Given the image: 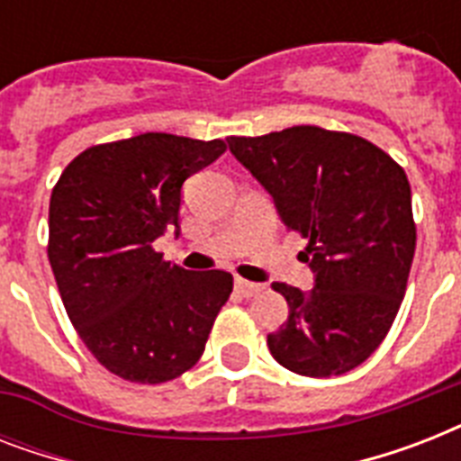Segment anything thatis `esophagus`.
Listing matches in <instances>:
<instances>
[{
    "instance_id": "34e87169",
    "label": "esophagus",
    "mask_w": 461,
    "mask_h": 461,
    "mask_svg": "<svg viewBox=\"0 0 461 461\" xmlns=\"http://www.w3.org/2000/svg\"><path fill=\"white\" fill-rule=\"evenodd\" d=\"M234 287H237V292L241 296H253V294H258L260 289V285H256V282H249V280H241V277H237V280H234Z\"/></svg>"
}]
</instances>
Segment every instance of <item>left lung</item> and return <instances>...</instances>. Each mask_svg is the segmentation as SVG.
Wrapping results in <instances>:
<instances>
[{
    "label": "left lung",
    "instance_id": "8db88e82",
    "mask_svg": "<svg viewBox=\"0 0 461 461\" xmlns=\"http://www.w3.org/2000/svg\"><path fill=\"white\" fill-rule=\"evenodd\" d=\"M227 143L285 227L308 239L313 289L275 282L289 315L267 335L270 354L308 378L357 368L385 339L407 289L416 249L407 174L361 136L321 126Z\"/></svg>",
    "mask_w": 461,
    "mask_h": 461
}]
</instances>
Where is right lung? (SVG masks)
Listing matches in <instances>:
<instances>
[{
    "label": "right lung",
    "mask_w": 461,
    "mask_h": 461,
    "mask_svg": "<svg viewBox=\"0 0 461 461\" xmlns=\"http://www.w3.org/2000/svg\"><path fill=\"white\" fill-rule=\"evenodd\" d=\"M224 150V140L140 133L83 150L54 186L47 256L61 302L90 354L119 378H179L230 299V273H191L153 249L167 230L179 234L184 181Z\"/></svg>",
    "instance_id": "right-lung-1"
}]
</instances>
